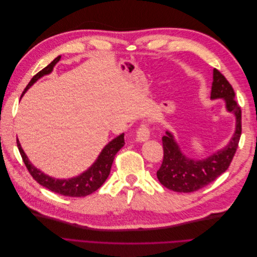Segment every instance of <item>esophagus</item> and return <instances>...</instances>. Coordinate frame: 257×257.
Instances as JSON below:
<instances>
[{
  "mask_svg": "<svg viewBox=\"0 0 257 257\" xmlns=\"http://www.w3.org/2000/svg\"><path fill=\"white\" fill-rule=\"evenodd\" d=\"M150 138V131L147 124H142L136 132V141L139 143H145Z\"/></svg>",
  "mask_w": 257,
  "mask_h": 257,
  "instance_id": "esophagus-1",
  "label": "esophagus"
}]
</instances>
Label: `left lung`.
Returning <instances> with one entry per match:
<instances>
[{
  "instance_id": "obj_1",
  "label": "left lung",
  "mask_w": 257,
  "mask_h": 257,
  "mask_svg": "<svg viewBox=\"0 0 257 257\" xmlns=\"http://www.w3.org/2000/svg\"><path fill=\"white\" fill-rule=\"evenodd\" d=\"M211 99L222 98L225 109L235 116V132L228 144L204 159H192L182 152L175 135L170 131L163 136L164 159L158 170L159 181L165 188L179 192H195L214 181L226 172L238 148L241 136V109L235 100V92L226 78L213 69Z\"/></svg>"
}]
</instances>
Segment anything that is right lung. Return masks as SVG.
I'll return each mask as SVG.
<instances>
[{
	"mask_svg": "<svg viewBox=\"0 0 257 257\" xmlns=\"http://www.w3.org/2000/svg\"><path fill=\"white\" fill-rule=\"evenodd\" d=\"M60 60L61 56L57 57L49 65L42 69L40 73H37L27 85V88L23 91L21 97L38 79L52 73L53 67L56 66V64ZM124 144H125L124 143V133H122L119 136L113 138L111 142L108 143L103 148V150L98 154L95 162L93 163L87 170H84L83 173L72 178L57 179L45 174L42 170L36 168L32 163L30 162L26 152L22 149L19 139L17 138V146L19 152L31 176H32L41 185L45 186L46 189H48L54 193L61 194V195L69 197H83L90 195L93 192H95L99 186L106 181L108 176H109L114 155L118 153V151L124 146Z\"/></svg>",
	"mask_w": 257,
	"mask_h": 257,
	"instance_id": "right-lung-1",
	"label": "right lung"
}]
</instances>
